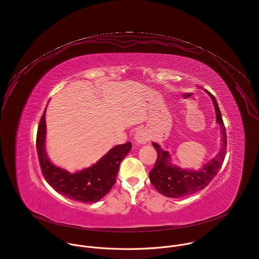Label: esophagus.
<instances>
[{
  "mask_svg": "<svg viewBox=\"0 0 259 259\" xmlns=\"http://www.w3.org/2000/svg\"><path fill=\"white\" fill-rule=\"evenodd\" d=\"M134 139H135V142L138 143V144H146L147 142H149V140H150V137H149L148 133L145 130L139 129L135 132Z\"/></svg>",
  "mask_w": 259,
  "mask_h": 259,
  "instance_id": "1",
  "label": "esophagus"
}]
</instances>
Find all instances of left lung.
I'll use <instances>...</instances> for the list:
<instances>
[{"mask_svg": "<svg viewBox=\"0 0 259 259\" xmlns=\"http://www.w3.org/2000/svg\"><path fill=\"white\" fill-rule=\"evenodd\" d=\"M206 93L213 100L216 110V121L221 128V150L213 159L202 165L199 170H190L182 169L175 165L170 162L169 153L162 150L158 144L153 143V147L157 151V161L149 177L157 191L166 197L180 198L202 190L216 177L223 164L227 145L226 130L216 98L209 92L206 91Z\"/></svg>", "mask_w": 259, "mask_h": 259, "instance_id": "1", "label": "left lung"}]
</instances>
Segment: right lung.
Instances as JSON below:
<instances>
[{
    "mask_svg": "<svg viewBox=\"0 0 259 259\" xmlns=\"http://www.w3.org/2000/svg\"><path fill=\"white\" fill-rule=\"evenodd\" d=\"M45 110L38 126L36 140L38 159L44 179L57 192L69 199L84 203L100 200L114 185L121 161L130 152L131 143L113 147L91 167L70 174L54 165L46 155Z\"/></svg>",
    "mask_w": 259,
    "mask_h": 259,
    "instance_id": "right-lung-1",
    "label": "right lung"
}]
</instances>
